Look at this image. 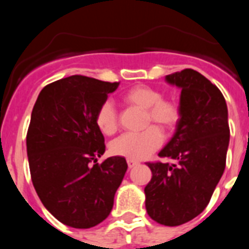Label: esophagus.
Masks as SVG:
<instances>
[{"mask_svg": "<svg viewBox=\"0 0 249 249\" xmlns=\"http://www.w3.org/2000/svg\"><path fill=\"white\" fill-rule=\"evenodd\" d=\"M127 164H128V168H135L136 166L140 164V162H137L135 160H127Z\"/></svg>", "mask_w": 249, "mask_h": 249, "instance_id": "1", "label": "esophagus"}]
</instances>
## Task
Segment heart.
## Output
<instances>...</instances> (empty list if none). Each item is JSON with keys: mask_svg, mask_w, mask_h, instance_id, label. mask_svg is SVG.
Segmentation results:
<instances>
[{"mask_svg": "<svg viewBox=\"0 0 249 249\" xmlns=\"http://www.w3.org/2000/svg\"><path fill=\"white\" fill-rule=\"evenodd\" d=\"M123 101L141 109H146L144 123L151 122L163 129H172L177 124L181 112L173 100L162 98L157 89L149 86H136L123 94ZM96 124L106 136L114 135L118 129V113L112 102L106 101L98 107ZM163 143V133L156 126L147 127L140 133H124L109 146L111 153L127 160H144Z\"/></svg>", "mask_w": 249, "mask_h": 249, "instance_id": "b5f03b06", "label": "heart"}]
</instances>
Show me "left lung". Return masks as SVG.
<instances>
[{
  "mask_svg": "<svg viewBox=\"0 0 249 249\" xmlns=\"http://www.w3.org/2000/svg\"><path fill=\"white\" fill-rule=\"evenodd\" d=\"M181 89L179 120L160 157L176 163H147L146 210L157 223L175 227L203 212L226 167L230 127L222 92L199 72L186 68L166 76Z\"/></svg>",
  "mask_w": 249,
  "mask_h": 249,
  "instance_id": "left-lung-1",
  "label": "left lung"
}]
</instances>
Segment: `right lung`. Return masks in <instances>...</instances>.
I'll use <instances>...</instances> for the list:
<instances>
[{
    "label": "right lung",
    "mask_w": 249,
    "mask_h": 249,
    "mask_svg": "<svg viewBox=\"0 0 249 249\" xmlns=\"http://www.w3.org/2000/svg\"><path fill=\"white\" fill-rule=\"evenodd\" d=\"M118 85L66 77L43 87L32 109L26 138L32 183L46 210L70 227L91 228L108 217L128 167L118 156L96 163L106 151L96 113Z\"/></svg>",
    "instance_id": "add662e5"
}]
</instances>
